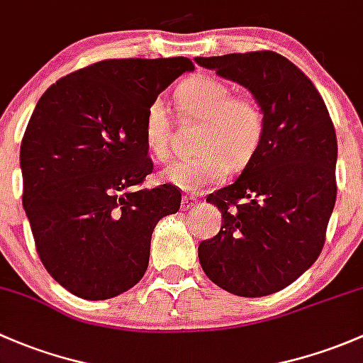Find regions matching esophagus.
I'll list each match as a JSON object with an SVG mask.
<instances>
[{
  "instance_id": "34e87169",
  "label": "esophagus",
  "mask_w": 363,
  "mask_h": 363,
  "mask_svg": "<svg viewBox=\"0 0 363 363\" xmlns=\"http://www.w3.org/2000/svg\"><path fill=\"white\" fill-rule=\"evenodd\" d=\"M196 197H192V196H183V199H182V209H190V208H194L196 206Z\"/></svg>"
}]
</instances>
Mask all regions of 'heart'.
Segmentation results:
<instances>
[{
    "instance_id": "obj_1",
    "label": "heart",
    "mask_w": 363,
    "mask_h": 363,
    "mask_svg": "<svg viewBox=\"0 0 363 363\" xmlns=\"http://www.w3.org/2000/svg\"><path fill=\"white\" fill-rule=\"evenodd\" d=\"M182 117L203 121L190 159H182L164 169V180L186 192H201L218 185L230 166H246L260 148L265 118L259 104L250 98L233 96L225 82L213 77H194L177 91ZM173 122L160 99L152 101L145 115V143L157 160L169 155Z\"/></svg>"
}]
</instances>
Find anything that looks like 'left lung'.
I'll return each mask as SVG.
<instances>
[{
  "label": "left lung",
  "mask_w": 363,
  "mask_h": 363,
  "mask_svg": "<svg viewBox=\"0 0 363 363\" xmlns=\"http://www.w3.org/2000/svg\"><path fill=\"white\" fill-rule=\"evenodd\" d=\"M252 92L264 140L233 185L206 197L222 229L199 245L215 285L239 297L283 290L318 259L337 196V138L313 82L271 50L196 57Z\"/></svg>",
  "instance_id": "obj_1"
}]
</instances>
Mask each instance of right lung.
I'll return each instance as SVG.
<instances>
[{
	"label": "right lung",
	"mask_w": 363,
	"mask_h": 363,
	"mask_svg": "<svg viewBox=\"0 0 363 363\" xmlns=\"http://www.w3.org/2000/svg\"><path fill=\"white\" fill-rule=\"evenodd\" d=\"M185 71L186 57L108 59L62 77L36 103L21 145L22 204L45 269L77 297L133 289L157 222L180 209L177 186L141 183L154 169L147 108Z\"/></svg>",
	"instance_id": "1"
}]
</instances>
